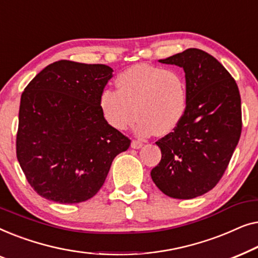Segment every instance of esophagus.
I'll return each instance as SVG.
<instances>
[{"label":"esophagus","instance_id":"obj_1","mask_svg":"<svg viewBox=\"0 0 258 258\" xmlns=\"http://www.w3.org/2000/svg\"><path fill=\"white\" fill-rule=\"evenodd\" d=\"M143 143L141 142V141H137V140H133L132 141V148L134 149H140V148H142Z\"/></svg>","mask_w":258,"mask_h":258}]
</instances>
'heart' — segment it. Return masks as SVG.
I'll use <instances>...</instances> for the list:
<instances>
[{
    "instance_id": "b5f03b06",
    "label": "heart",
    "mask_w": 258,
    "mask_h": 258,
    "mask_svg": "<svg viewBox=\"0 0 258 258\" xmlns=\"http://www.w3.org/2000/svg\"><path fill=\"white\" fill-rule=\"evenodd\" d=\"M102 117L115 130H124L139 116L135 130L147 136L171 133L188 108L185 77L175 69L136 64L119 74L116 91L105 89L98 100Z\"/></svg>"
}]
</instances>
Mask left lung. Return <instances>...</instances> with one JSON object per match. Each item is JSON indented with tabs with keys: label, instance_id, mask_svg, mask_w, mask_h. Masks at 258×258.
Segmentation results:
<instances>
[{
	"label": "left lung",
	"instance_id": "1",
	"mask_svg": "<svg viewBox=\"0 0 258 258\" xmlns=\"http://www.w3.org/2000/svg\"><path fill=\"white\" fill-rule=\"evenodd\" d=\"M160 62L184 70L188 108L177 128L156 142L162 158L150 175L167 196L195 199L217 184L231 160L242 132L241 96L228 70L201 49Z\"/></svg>",
	"mask_w": 258,
	"mask_h": 258
}]
</instances>
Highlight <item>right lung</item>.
Here are the masks:
<instances>
[{
    "label": "right lung",
    "instance_id": "right-lung-1",
    "mask_svg": "<svg viewBox=\"0 0 258 258\" xmlns=\"http://www.w3.org/2000/svg\"><path fill=\"white\" fill-rule=\"evenodd\" d=\"M112 70L105 64L54 62L21 96L16 155L38 195L74 204L97 194L112 160L130 140L104 121L100 95Z\"/></svg>",
    "mask_w": 258,
    "mask_h": 258
}]
</instances>
